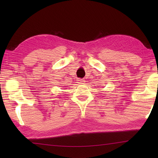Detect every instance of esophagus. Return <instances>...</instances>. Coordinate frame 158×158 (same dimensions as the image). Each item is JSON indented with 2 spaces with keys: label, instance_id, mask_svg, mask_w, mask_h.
Returning a JSON list of instances; mask_svg holds the SVG:
<instances>
[{
  "label": "esophagus",
  "instance_id": "34e87169",
  "mask_svg": "<svg viewBox=\"0 0 158 158\" xmlns=\"http://www.w3.org/2000/svg\"><path fill=\"white\" fill-rule=\"evenodd\" d=\"M84 82H85V81H84V79H77V83H78L79 84H84Z\"/></svg>",
  "mask_w": 158,
  "mask_h": 158
}]
</instances>
